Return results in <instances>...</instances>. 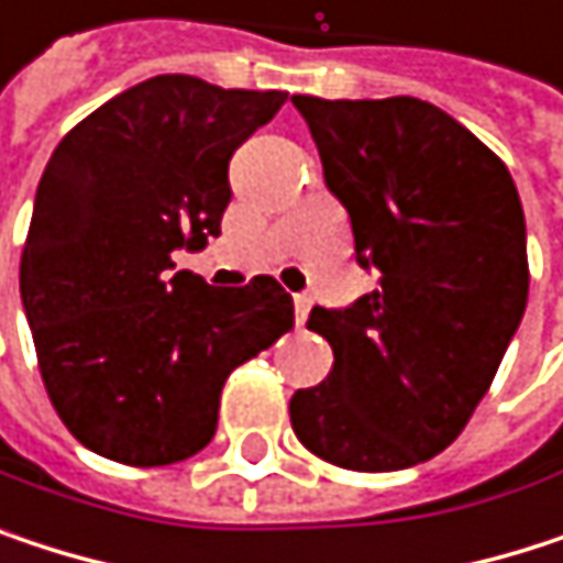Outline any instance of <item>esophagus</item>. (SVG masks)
I'll return each instance as SVG.
<instances>
[{
  "mask_svg": "<svg viewBox=\"0 0 563 563\" xmlns=\"http://www.w3.org/2000/svg\"><path fill=\"white\" fill-rule=\"evenodd\" d=\"M309 306H312V299H309L306 292H296V296H292V309H296V325H302V322H306V316H309Z\"/></svg>",
  "mask_w": 563,
  "mask_h": 563,
  "instance_id": "1",
  "label": "esophagus"
}]
</instances>
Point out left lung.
<instances>
[{
	"label": "left lung",
	"instance_id": "1",
	"mask_svg": "<svg viewBox=\"0 0 563 563\" xmlns=\"http://www.w3.org/2000/svg\"><path fill=\"white\" fill-rule=\"evenodd\" d=\"M292 103L378 286L309 312L335 362L322 385L292 394L289 420L325 463L407 470L463 433L525 316L518 188L489 146L427 100Z\"/></svg>",
	"mask_w": 563,
	"mask_h": 563
}]
</instances>
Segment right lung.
Masks as SVG:
<instances>
[{
	"mask_svg": "<svg viewBox=\"0 0 563 563\" xmlns=\"http://www.w3.org/2000/svg\"><path fill=\"white\" fill-rule=\"evenodd\" d=\"M283 103V90L159 74L57 143L19 289L48 397L87 450L126 466L195 456L228 375L292 329L274 277L218 289L172 264L221 234L228 163Z\"/></svg>",
	"mask_w": 563,
	"mask_h": 563,
	"instance_id": "1",
	"label": "right lung"
}]
</instances>
